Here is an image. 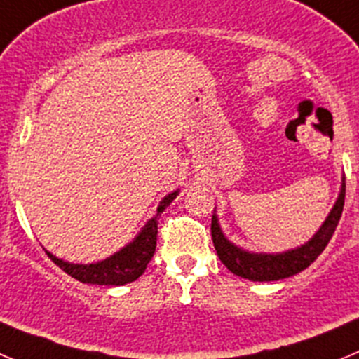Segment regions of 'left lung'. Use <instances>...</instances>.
<instances>
[{
  "label": "left lung",
  "mask_w": 359,
  "mask_h": 359,
  "mask_svg": "<svg viewBox=\"0 0 359 359\" xmlns=\"http://www.w3.org/2000/svg\"><path fill=\"white\" fill-rule=\"evenodd\" d=\"M344 202H346V179L341 184L340 196H338L333 210L327 216V219L324 221V225L320 226L319 232L313 236V239L308 241L304 246L297 248V250L280 253V255H255V253H248V251L233 246L221 233L216 216H212L210 236H212L217 257H219L221 262L229 267V271L251 281H276L294 276V274L306 269L327 246L334 230H337L338 221H340Z\"/></svg>",
  "instance_id": "8db88e82"
}]
</instances>
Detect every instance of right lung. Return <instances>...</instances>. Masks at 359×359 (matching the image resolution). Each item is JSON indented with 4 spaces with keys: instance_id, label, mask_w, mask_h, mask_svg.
<instances>
[{
    "instance_id": "right-lung-1",
    "label": "right lung",
    "mask_w": 359,
    "mask_h": 359,
    "mask_svg": "<svg viewBox=\"0 0 359 359\" xmlns=\"http://www.w3.org/2000/svg\"><path fill=\"white\" fill-rule=\"evenodd\" d=\"M177 196V191L168 195L161 202L157 207V216L163 214V210L172 203V200ZM157 216L152 217L145 225L136 239L115 253L109 259L102 260V262L90 264V266H78V264H69L63 260L56 259L55 255L48 253L49 259L70 274L81 283H93V285H126L130 281L138 280L147 269V264L152 260L154 253H156V244H157Z\"/></svg>"
}]
</instances>
